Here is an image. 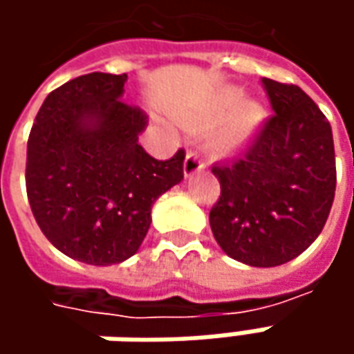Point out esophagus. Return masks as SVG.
I'll use <instances>...</instances> for the list:
<instances>
[{
    "mask_svg": "<svg viewBox=\"0 0 354 354\" xmlns=\"http://www.w3.org/2000/svg\"><path fill=\"white\" fill-rule=\"evenodd\" d=\"M207 169V161L201 157V153L197 151H189L187 157H185V163H183V171L185 175H193V173H198V171H205Z\"/></svg>",
    "mask_w": 354,
    "mask_h": 354,
    "instance_id": "34e87169",
    "label": "esophagus"
}]
</instances>
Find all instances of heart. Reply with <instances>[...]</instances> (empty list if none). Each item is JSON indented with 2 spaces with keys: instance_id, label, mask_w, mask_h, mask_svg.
Instances as JSON below:
<instances>
[{
  "instance_id": "b5f03b06",
  "label": "heart",
  "mask_w": 354,
  "mask_h": 354,
  "mask_svg": "<svg viewBox=\"0 0 354 354\" xmlns=\"http://www.w3.org/2000/svg\"><path fill=\"white\" fill-rule=\"evenodd\" d=\"M240 98H242L240 90H226L207 112V122H218L228 116L218 133V143L226 149H234L248 142L264 122L266 114L262 106H258L256 102L238 104ZM230 111L233 112L232 115L230 114Z\"/></svg>"
}]
</instances>
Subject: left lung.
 Listing matches in <instances>:
<instances>
[{
  "instance_id": "left-lung-1",
  "label": "left lung",
  "mask_w": 354,
  "mask_h": 354,
  "mask_svg": "<svg viewBox=\"0 0 354 354\" xmlns=\"http://www.w3.org/2000/svg\"><path fill=\"white\" fill-rule=\"evenodd\" d=\"M272 110L246 151L214 165L212 234L238 262L286 264L319 236L337 185L331 124L295 84L262 78Z\"/></svg>"
}]
</instances>
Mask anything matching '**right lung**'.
<instances>
[{
	"instance_id": "1",
	"label": "right lung",
	"mask_w": 354,
	"mask_h": 354,
	"mask_svg": "<svg viewBox=\"0 0 354 354\" xmlns=\"http://www.w3.org/2000/svg\"><path fill=\"white\" fill-rule=\"evenodd\" d=\"M128 75L90 73L45 98L25 185L48 242L78 262L120 264L142 246L151 207L183 179L185 149L159 161L138 143L147 116L122 98Z\"/></svg>"
}]
</instances>
